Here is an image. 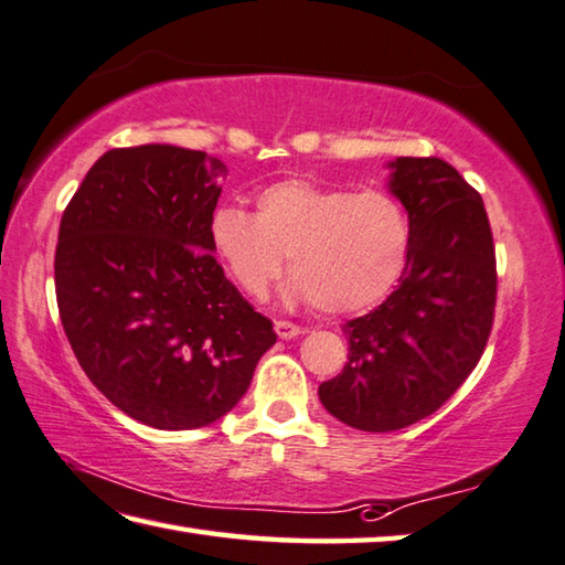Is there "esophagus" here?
I'll use <instances>...</instances> for the list:
<instances>
[{"label":"esophagus","instance_id":"34e87169","mask_svg":"<svg viewBox=\"0 0 565 565\" xmlns=\"http://www.w3.org/2000/svg\"><path fill=\"white\" fill-rule=\"evenodd\" d=\"M274 331H276V335L284 338V341H289V338L301 335L303 328L296 326V323H289V321H276L274 323Z\"/></svg>","mask_w":565,"mask_h":565}]
</instances>
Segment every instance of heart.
Here are the masks:
<instances>
[{
  "instance_id": "b5f03b06",
  "label": "heart",
  "mask_w": 565,
  "mask_h": 565,
  "mask_svg": "<svg viewBox=\"0 0 565 565\" xmlns=\"http://www.w3.org/2000/svg\"><path fill=\"white\" fill-rule=\"evenodd\" d=\"M254 204V214L224 204L210 220L212 249L252 296L266 294L284 254L294 271L286 296L323 313L371 309L405 271L413 222L393 192L286 178Z\"/></svg>"
}]
</instances>
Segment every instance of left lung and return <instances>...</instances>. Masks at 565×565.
I'll use <instances>...</instances> for the list:
<instances>
[{
  "label": "left lung",
  "mask_w": 565,
  "mask_h": 565,
  "mask_svg": "<svg viewBox=\"0 0 565 565\" xmlns=\"http://www.w3.org/2000/svg\"><path fill=\"white\" fill-rule=\"evenodd\" d=\"M390 192L413 222L397 289L343 326L348 363L318 387L323 407L363 433H393L443 407L484 353L497 254L481 194L439 158L390 162Z\"/></svg>",
  "instance_id": "obj_1"
}]
</instances>
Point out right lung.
I'll return each instance as SVG.
<instances>
[{
    "instance_id": "obj_1",
    "label": "right lung",
    "mask_w": 565,
    "mask_h": 565,
    "mask_svg": "<svg viewBox=\"0 0 565 565\" xmlns=\"http://www.w3.org/2000/svg\"><path fill=\"white\" fill-rule=\"evenodd\" d=\"M224 175L202 150L113 148L61 217L54 281L68 343L88 381L148 427L227 415L276 343L212 254Z\"/></svg>"
}]
</instances>
